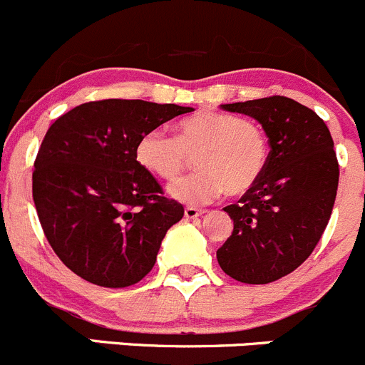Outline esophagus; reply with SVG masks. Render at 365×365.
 I'll use <instances>...</instances> for the list:
<instances>
[{
  "mask_svg": "<svg viewBox=\"0 0 365 365\" xmlns=\"http://www.w3.org/2000/svg\"><path fill=\"white\" fill-rule=\"evenodd\" d=\"M204 209H198V207H190V205H187V207H184V216H186L187 220H193V218H198V216H202L204 215Z\"/></svg>",
  "mask_w": 365,
  "mask_h": 365,
  "instance_id": "obj_1",
  "label": "esophagus"
}]
</instances>
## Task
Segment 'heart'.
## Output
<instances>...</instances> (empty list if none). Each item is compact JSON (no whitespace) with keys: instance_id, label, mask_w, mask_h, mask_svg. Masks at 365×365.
<instances>
[{"instance_id":"obj_1","label":"heart","mask_w":365,"mask_h":365,"mask_svg":"<svg viewBox=\"0 0 365 365\" xmlns=\"http://www.w3.org/2000/svg\"><path fill=\"white\" fill-rule=\"evenodd\" d=\"M136 161L154 178L172 181L195 156L198 170L168 186L182 204H209L222 193L245 195L264 175L269 140L254 120L223 111H202L182 118L178 136L147 131L136 143Z\"/></svg>"}]
</instances>
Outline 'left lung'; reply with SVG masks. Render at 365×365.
Segmentation results:
<instances>
[{
	"label": "left lung",
	"mask_w": 365,
	"mask_h": 365,
	"mask_svg": "<svg viewBox=\"0 0 365 365\" xmlns=\"http://www.w3.org/2000/svg\"><path fill=\"white\" fill-rule=\"evenodd\" d=\"M254 117L269 140L264 175L236 204L223 207L232 236L218 248L223 272L237 282L269 284L312 254L334 207L339 163L323 118L284 96L222 104Z\"/></svg>",
	"instance_id": "8db88e82"
}]
</instances>
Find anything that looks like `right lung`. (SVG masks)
Masks as SVG:
<instances>
[{
  "instance_id": "add662e5",
  "label": "right lung",
  "mask_w": 365,
  "mask_h": 365,
  "mask_svg": "<svg viewBox=\"0 0 365 365\" xmlns=\"http://www.w3.org/2000/svg\"><path fill=\"white\" fill-rule=\"evenodd\" d=\"M193 108L140 99L79 104L46 133L34 202L60 261L96 286L128 287L153 269L184 207L136 161L147 131Z\"/></svg>"
}]
</instances>
